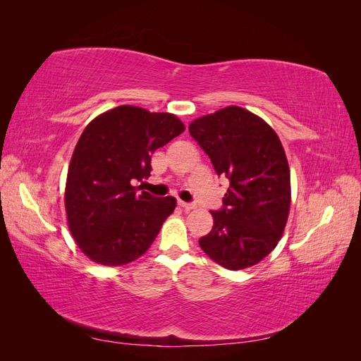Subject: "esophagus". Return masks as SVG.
I'll list each match as a JSON object with an SVG mask.
<instances>
[{
  "mask_svg": "<svg viewBox=\"0 0 361 361\" xmlns=\"http://www.w3.org/2000/svg\"><path fill=\"white\" fill-rule=\"evenodd\" d=\"M179 206L182 207V209H185V211H191V209H194V207H195L192 203H187V202H182V200L179 202Z\"/></svg>",
  "mask_w": 361,
  "mask_h": 361,
  "instance_id": "obj_1",
  "label": "esophagus"
}]
</instances>
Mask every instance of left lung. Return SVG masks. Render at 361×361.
<instances>
[{"instance_id": "8db88e82", "label": "left lung", "mask_w": 361, "mask_h": 361, "mask_svg": "<svg viewBox=\"0 0 361 361\" xmlns=\"http://www.w3.org/2000/svg\"><path fill=\"white\" fill-rule=\"evenodd\" d=\"M190 134L231 182L212 231L199 239L204 253L227 269H244L267 257L285 231L290 173L280 138L265 120L227 106L190 125Z\"/></svg>"}]
</instances>
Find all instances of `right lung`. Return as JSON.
I'll return each mask as SVG.
<instances>
[{
    "label": "right lung",
    "mask_w": 361,
    "mask_h": 361,
    "mask_svg": "<svg viewBox=\"0 0 361 361\" xmlns=\"http://www.w3.org/2000/svg\"><path fill=\"white\" fill-rule=\"evenodd\" d=\"M183 130L176 116L130 105L97 116L82 130L64 203L73 239L96 264H129L155 241L176 199L138 194L134 182L150 176L154 152Z\"/></svg>",
    "instance_id": "right-lung-1"
}]
</instances>
